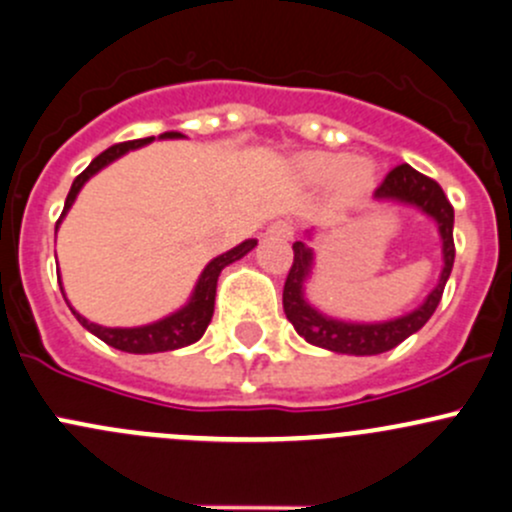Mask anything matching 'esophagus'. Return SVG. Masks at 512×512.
Instances as JSON below:
<instances>
[{
	"instance_id": "obj_1",
	"label": "esophagus",
	"mask_w": 512,
	"mask_h": 512,
	"mask_svg": "<svg viewBox=\"0 0 512 512\" xmlns=\"http://www.w3.org/2000/svg\"><path fill=\"white\" fill-rule=\"evenodd\" d=\"M267 235L270 238H279V240H289L294 235V223L292 220H274L267 228Z\"/></svg>"
}]
</instances>
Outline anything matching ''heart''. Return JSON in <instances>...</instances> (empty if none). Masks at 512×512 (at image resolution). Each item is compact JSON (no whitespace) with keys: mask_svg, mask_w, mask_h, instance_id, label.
<instances>
[{"mask_svg":"<svg viewBox=\"0 0 512 512\" xmlns=\"http://www.w3.org/2000/svg\"><path fill=\"white\" fill-rule=\"evenodd\" d=\"M299 176L314 186L336 181L338 198L343 203H358L373 191L375 169L368 159H351L338 152H311L297 159Z\"/></svg>","mask_w":512,"mask_h":512,"instance_id":"b5f03b06","label":"heart"}]
</instances>
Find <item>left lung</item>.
<instances>
[{
  "label": "left lung",
  "mask_w": 512,
  "mask_h": 512,
  "mask_svg": "<svg viewBox=\"0 0 512 512\" xmlns=\"http://www.w3.org/2000/svg\"><path fill=\"white\" fill-rule=\"evenodd\" d=\"M375 198L378 201H397L405 206L419 208L424 215L437 223L441 235V257H444V267H441V277L437 287L429 292L424 304L410 311L405 316H397L390 321H378V324H353V321H338L331 316L321 314L319 309L309 304L304 297V284L309 279L311 267H314V250L306 242H294V262L292 270L284 282V314L297 328L301 338L311 343V346L326 348L333 353H348V355H378L392 351L400 346L405 338L417 333L419 328L432 319L437 311L441 294H444L446 279H449L451 267H454V208H451L449 198L444 196L441 186L429 176L419 174L410 164H400L385 176V181L375 188Z\"/></svg>",
  "instance_id": "8db88e82"
}]
</instances>
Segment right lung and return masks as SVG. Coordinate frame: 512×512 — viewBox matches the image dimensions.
<instances>
[{
  "label": "right lung",
  "mask_w": 512,
  "mask_h": 512,
  "mask_svg": "<svg viewBox=\"0 0 512 512\" xmlns=\"http://www.w3.org/2000/svg\"><path fill=\"white\" fill-rule=\"evenodd\" d=\"M176 137H184V134H179V132H164V134H161V139H176ZM152 139L154 137L134 139V142H122V144H112L110 149H105V152L98 154V157L90 161L88 169H85L80 176H75L71 191H68L66 206H63V213H61V218H58V223H61L63 215L68 213V208L73 206L75 196H78V191L83 188V184L90 179V176L98 174L100 169H105L110 161L120 159L122 154L129 152V149L144 147V144H149ZM56 228H58V225H56ZM255 245H257V240H245V242H240L238 247H233V250L223 252V255H218L215 260L208 262L206 270H203L201 277H198L196 289H193L188 304L181 306V309L174 311L171 316H166V319L154 321V324L137 326V328H107V326L93 324V321H88L85 316H80L78 311H73L71 304H68V306H71L73 316L80 321V324H83V328H88V331L95 333L100 341H105L107 346L117 348V351H125V353L176 351V348L191 346V343H196L198 338L206 333V328L213 319L215 287H218L220 272H223L228 265H233L235 260L245 257L247 252H250ZM58 284H61V279H58Z\"/></svg>",
  "instance_id": "add662e5"
}]
</instances>
